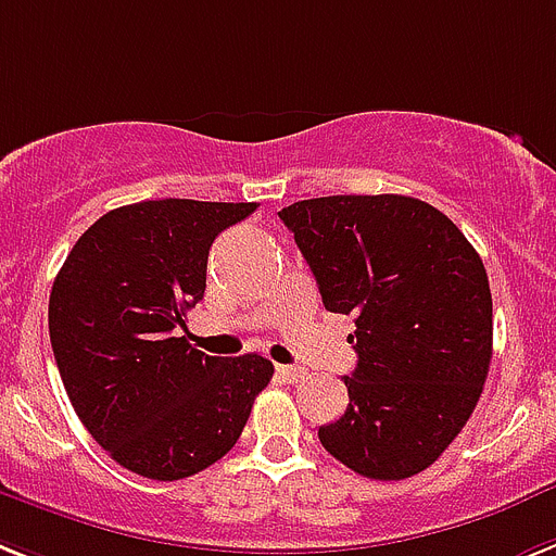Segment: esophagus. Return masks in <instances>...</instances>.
<instances>
[{"label":"esophagus","instance_id":"34e87169","mask_svg":"<svg viewBox=\"0 0 556 556\" xmlns=\"http://www.w3.org/2000/svg\"><path fill=\"white\" fill-rule=\"evenodd\" d=\"M277 372L288 381V384H291V381L305 379V367H300V365H277Z\"/></svg>","mask_w":556,"mask_h":556}]
</instances>
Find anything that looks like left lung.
I'll return each instance as SVG.
<instances>
[{
    "mask_svg": "<svg viewBox=\"0 0 556 556\" xmlns=\"http://www.w3.org/2000/svg\"><path fill=\"white\" fill-rule=\"evenodd\" d=\"M330 314H350V404L321 446L372 480L424 472L466 427L492 362V291L460 228L404 194H333L279 212Z\"/></svg>",
    "mask_w": 556,
    "mask_h": 556,
    "instance_id": "left-lung-1",
    "label": "left lung"
}]
</instances>
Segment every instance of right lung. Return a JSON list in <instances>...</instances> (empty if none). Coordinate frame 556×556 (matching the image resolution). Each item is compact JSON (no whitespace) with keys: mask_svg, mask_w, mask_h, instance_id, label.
Segmentation results:
<instances>
[{"mask_svg":"<svg viewBox=\"0 0 556 556\" xmlns=\"http://www.w3.org/2000/svg\"><path fill=\"white\" fill-rule=\"evenodd\" d=\"M256 203L143 200L106 212L64 260L50 291V344L64 390L98 446L149 480H184L220 460L274 365L206 356L186 311L206 291L214 237Z\"/></svg>","mask_w":556,"mask_h":556,"instance_id":"obj_1","label":"right lung"}]
</instances>
